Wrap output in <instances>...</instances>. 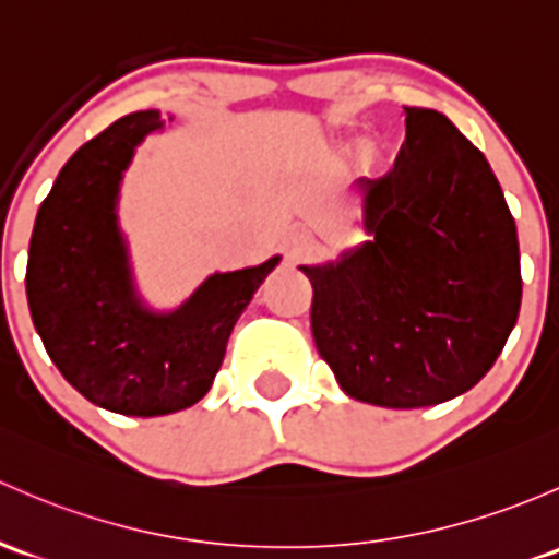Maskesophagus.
Wrapping results in <instances>:
<instances>
[{
	"label": "esophagus",
	"instance_id": "obj_1",
	"mask_svg": "<svg viewBox=\"0 0 559 559\" xmlns=\"http://www.w3.org/2000/svg\"><path fill=\"white\" fill-rule=\"evenodd\" d=\"M310 246H313V238H310L308 233H299L292 238V257H302L308 254Z\"/></svg>",
	"mask_w": 559,
	"mask_h": 559
}]
</instances>
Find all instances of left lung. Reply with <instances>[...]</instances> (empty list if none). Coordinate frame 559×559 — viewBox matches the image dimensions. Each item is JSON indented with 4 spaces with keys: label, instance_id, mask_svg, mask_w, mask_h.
I'll return each mask as SVG.
<instances>
[{
    "label": "left lung",
    "instance_id": "obj_1",
    "mask_svg": "<svg viewBox=\"0 0 559 559\" xmlns=\"http://www.w3.org/2000/svg\"><path fill=\"white\" fill-rule=\"evenodd\" d=\"M393 168L358 181L374 238L308 267L316 348L340 388L391 409L442 404L496 364L522 299L514 216L490 163L433 109L404 107Z\"/></svg>",
    "mask_w": 559,
    "mask_h": 559
}]
</instances>
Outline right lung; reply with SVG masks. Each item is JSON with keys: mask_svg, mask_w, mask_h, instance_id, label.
<instances>
[{"mask_svg": "<svg viewBox=\"0 0 559 559\" xmlns=\"http://www.w3.org/2000/svg\"><path fill=\"white\" fill-rule=\"evenodd\" d=\"M163 128L160 111H133L82 144L39 205L26 264L47 356L87 402L133 418L201 402L235 321L281 260L214 273L171 313L141 302L115 209L133 150Z\"/></svg>", "mask_w": 559, "mask_h": 559, "instance_id": "1", "label": "right lung"}]
</instances>
